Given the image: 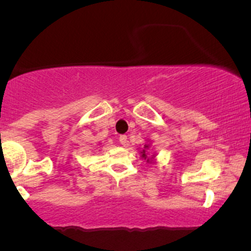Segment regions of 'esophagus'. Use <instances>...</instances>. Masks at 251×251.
<instances>
[{"instance_id": "esophagus-1", "label": "esophagus", "mask_w": 251, "mask_h": 251, "mask_svg": "<svg viewBox=\"0 0 251 251\" xmlns=\"http://www.w3.org/2000/svg\"><path fill=\"white\" fill-rule=\"evenodd\" d=\"M119 142H120V144H122V145H124V146L127 145V143H128V140H127V135H125V134L120 135Z\"/></svg>"}]
</instances>
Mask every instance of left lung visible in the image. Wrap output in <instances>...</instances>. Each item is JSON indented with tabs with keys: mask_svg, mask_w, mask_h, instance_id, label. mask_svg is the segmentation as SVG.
Masks as SVG:
<instances>
[{
	"mask_svg": "<svg viewBox=\"0 0 251 251\" xmlns=\"http://www.w3.org/2000/svg\"><path fill=\"white\" fill-rule=\"evenodd\" d=\"M148 148H149L148 144H146V145H144V149H148ZM142 157L145 158V159H146V158H148V155H146V151H145V150H143V151H142ZM148 162H149V159H148Z\"/></svg>",
	"mask_w": 251,
	"mask_h": 251,
	"instance_id": "left-lung-1",
	"label": "left lung"
}]
</instances>
